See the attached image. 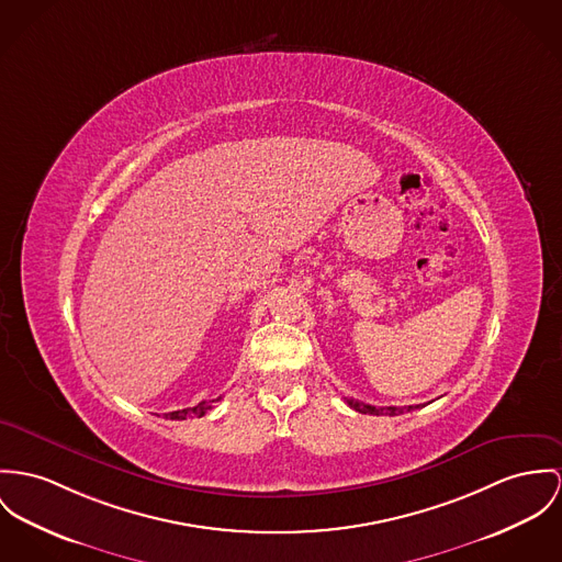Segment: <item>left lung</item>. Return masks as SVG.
Masks as SVG:
<instances>
[{"label": "left lung", "instance_id": "1", "mask_svg": "<svg viewBox=\"0 0 562 562\" xmlns=\"http://www.w3.org/2000/svg\"><path fill=\"white\" fill-rule=\"evenodd\" d=\"M346 404L350 406V408H355L357 413H363V415H389V417H393V415H400V413H408V411H413L415 406H404V408H397V406H372V404H363V402H359V400H352V397H345Z\"/></svg>", "mask_w": 562, "mask_h": 562}]
</instances>
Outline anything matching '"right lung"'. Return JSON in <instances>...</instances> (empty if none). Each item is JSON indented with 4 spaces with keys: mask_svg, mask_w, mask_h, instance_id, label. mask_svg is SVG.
<instances>
[{
    "mask_svg": "<svg viewBox=\"0 0 562 562\" xmlns=\"http://www.w3.org/2000/svg\"><path fill=\"white\" fill-rule=\"evenodd\" d=\"M217 400H222V397H216V400H212V402H201V404H196V406H192V408H181V411L167 413L165 417H167V419H175V422H181V419H188V417H203Z\"/></svg>",
    "mask_w": 562,
    "mask_h": 562,
    "instance_id": "obj_1",
    "label": "right lung"
}]
</instances>
